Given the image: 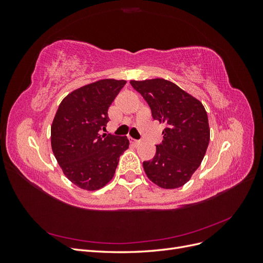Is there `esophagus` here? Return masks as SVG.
I'll return each instance as SVG.
<instances>
[{
	"label": "esophagus",
	"instance_id": "esophagus-1",
	"mask_svg": "<svg viewBox=\"0 0 263 263\" xmlns=\"http://www.w3.org/2000/svg\"><path fill=\"white\" fill-rule=\"evenodd\" d=\"M130 142L132 144L134 145V146H138V145H140V140H136V139H133V138H130Z\"/></svg>",
	"mask_w": 263,
	"mask_h": 263
}]
</instances>
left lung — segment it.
<instances>
[{
  "mask_svg": "<svg viewBox=\"0 0 263 263\" xmlns=\"http://www.w3.org/2000/svg\"><path fill=\"white\" fill-rule=\"evenodd\" d=\"M150 106L154 119L166 125L153 160L144 161L150 181L162 189H177L200 166L210 142L208 113L202 103L164 79L130 81Z\"/></svg>",
  "mask_w": 263,
  "mask_h": 263,
  "instance_id": "8db88e82",
  "label": "left lung"
}]
</instances>
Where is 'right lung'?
Masks as SVG:
<instances>
[{
    "label": "right lung",
    "mask_w": 263,
    "mask_h": 263,
    "mask_svg": "<svg viewBox=\"0 0 263 263\" xmlns=\"http://www.w3.org/2000/svg\"><path fill=\"white\" fill-rule=\"evenodd\" d=\"M125 80L103 79L69 93L51 125V148L65 176L74 185L97 191L112 180L119 157L128 148L126 136L103 134L107 110Z\"/></svg>",
    "instance_id": "1"
}]
</instances>
